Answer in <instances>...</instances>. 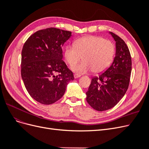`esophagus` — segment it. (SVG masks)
I'll list each match as a JSON object with an SVG mask.
<instances>
[{
	"label": "esophagus",
	"mask_w": 149,
	"mask_h": 149,
	"mask_svg": "<svg viewBox=\"0 0 149 149\" xmlns=\"http://www.w3.org/2000/svg\"><path fill=\"white\" fill-rule=\"evenodd\" d=\"M81 76L80 74H74V78H79Z\"/></svg>",
	"instance_id": "1"
}]
</instances>
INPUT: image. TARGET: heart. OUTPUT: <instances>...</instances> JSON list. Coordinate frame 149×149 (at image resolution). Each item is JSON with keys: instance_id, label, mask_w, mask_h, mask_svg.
I'll return each instance as SVG.
<instances>
[{"instance_id": "obj_1", "label": "heart", "mask_w": 149, "mask_h": 149, "mask_svg": "<svg viewBox=\"0 0 149 149\" xmlns=\"http://www.w3.org/2000/svg\"><path fill=\"white\" fill-rule=\"evenodd\" d=\"M114 53V44L110 40L89 35L77 39L74 45H67L64 56L71 66L77 63L83 56L84 61L72 68L77 73H84L92 70L94 73H101L110 66Z\"/></svg>"}]
</instances>
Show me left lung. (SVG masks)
Masks as SVG:
<instances>
[{"mask_svg":"<svg viewBox=\"0 0 149 149\" xmlns=\"http://www.w3.org/2000/svg\"><path fill=\"white\" fill-rule=\"evenodd\" d=\"M116 41V56L110 67L92 78L86 101L94 109L106 111L114 107L128 89L132 70L129 49L124 40L110 32Z\"/></svg>","mask_w":149,"mask_h":149,"instance_id":"1","label":"left lung"}]
</instances>
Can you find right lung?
I'll list each match as a JSON object with an SVG mask.
<instances>
[{
	"label": "right lung",
	"instance_id": "1",
	"mask_svg": "<svg viewBox=\"0 0 149 149\" xmlns=\"http://www.w3.org/2000/svg\"><path fill=\"white\" fill-rule=\"evenodd\" d=\"M70 31L48 28L26 40L22 51L21 75L28 93L42 104H52L63 97L73 73L62 60V47Z\"/></svg>",
	"mask_w": 149,
	"mask_h": 149
}]
</instances>
